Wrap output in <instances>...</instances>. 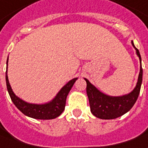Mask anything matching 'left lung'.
I'll return each mask as SVG.
<instances>
[{"mask_svg":"<svg viewBox=\"0 0 148 148\" xmlns=\"http://www.w3.org/2000/svg\"><path fill=\"white\" fill-rule=\"evenodd\" d=\"M132 46L136 49V55L140 61V68L138 81L135 88L129 94L121 96H110L103 93L92 85L88 79L85 78L87 83L86 92L88 95L90 110L92 114L96 118L101 119H114L127 113L135 104L140 91L143 69L141 66V56L139 50L132 41Z\"/></svg>","mask_w":148,"mask_h":148,"instance_id":"obj_1","label":"left lung"}]
</instances>
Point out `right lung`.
Listing matches in <instances>:
<instances>
[{"instance_id": "1", "label": "right lung", "mask_w": 148, "mask_h": 148, "mask_svg": "<svg viewBox=\"0 0 148 148\" xmlns=\"http://www.w3.org/2000/svg\"><path fill=\"white\" fill-rule=\"evenodd\" d=\"M8 62V57L7 63H6L7 68H6V74H5L8 92L9 93V96L13 103L16 105V108H18L22 113L33 119H41V120L56 119L63 113V111L65 109L66 96L68 95L69 92L71 91L72 86L74 85V82L77 79V77H75L66 83L63 88L60 89L54 99L49 103H44V104L29 103L16 96V94L14 93V92L11 88L7 74Z\"/></svg>"}]
</instances>
